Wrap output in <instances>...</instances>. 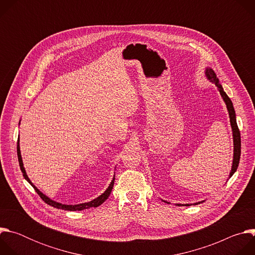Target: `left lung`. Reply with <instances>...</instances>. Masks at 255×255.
<instances>
[{
    "mask_svg": "<svg viewBox=\"0 0 255 255\" xmlns=\"http://www.w3.org/2000/svg\"><path fill=\"white\" fill-rule=\"evenodd\" d=\"M206 76L207 78L213 82L215 84V86L219 90L224 102L226 103L228 112H229V117H230V122H231V127H232V131H233V141H234V156H233V164H232V169L230 172V176L233 175V173L236 171L238 164H239V160H240V154H241V138H240V131L238 129L237 123H236V116H235V111L233 108V104L230 100V98L226 95V93L224 92L222 86L219 84V80H218L216 74L214 72V70L212 68H207L206 69ZM186 206H190L189 204H187Z\"/></svg>",
    "mask_w": 255,
    "mask_h": 255,
    "instance_id": "left-lung-1",
    "label": "left lung"
}]
</instances>
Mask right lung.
<instances>
[{
  "instance_id": "obj_1",
  "label": "right lung",
  "mask_w": 255,
  "mask_h": 255,
  "mask_svg": "<svg viewBox=\"0 0 255 255\" xmlns=\"http://www.w3.org/2000/svg\"><path fill=\"white\" fill-rule=\"evenodd\" d=\"M17 155H18V160H19V165H20V168L23 172V176L25 177V179L28 181V183L33 187V189L35 190V192L37 193L39 195V197L46 203L48 204L49 206H52L54 208H57V209H62V210H65V211H81V210H84V209H89V208H92V207H98L100 205H102L107 199L108 197L110 196L111 192H112V189H113V186H114V180L115 178H113L112 183L110 184V186H109V188L105 191L104 194H102L100 197H98L97 199L89 202V203H84V204H79V205H62V204H59V203H56L52 200H50L49 198H47L45 195H43L37 188H36L31 181L29 179V177L27 176L26 174V171H25V168L23 166V161H22V157H21V153H20V147H19V139H18V144H17Z\"/></svg>"
}]
</instances>
